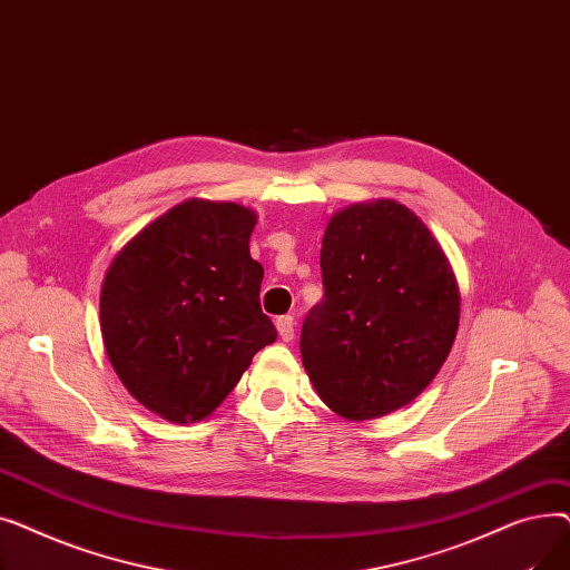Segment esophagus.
<instances>
[{
	"instance_id": "34e87169",
	"label": "esophagus",
	"mask_w": 570,
	"mask_h": 570,
	"mask_svg": "<svg viewBox=\"0 0 570 570\" xmlns=\"http://www.w3.org/2000/svg\"><path fill=\"white\" fill-rule=\"evenodd\" d=\"M277 331H279V337L284 342H291L293 340V316H279L277 318Z\"/></svg>"
}]
</instances>
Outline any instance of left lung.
Segmentation results:
<instances>
[{
	"label": "left lung",
	"mask_w": 570,
	"mask_h": 570,
	"mask_svg": "<svg viewBox=\"0 0 570 570\" xmlns=\"http://www.w3.org/2000/svg\"><path fill=\"white\" fill-rule=\"evenodd\" d=\"M321 275L301 333L318 397L351 421L413 402L460 325L458 279L430 228L391 198L344 207L327 222Z\"/></svg>",
	"instance_id": "left-lung-1"
}]
</instances>
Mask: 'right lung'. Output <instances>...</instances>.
I'll return each instance as SVG.
<instances>
[{
    "label": "right lung",
    "instance_id": "1",
    "mask_svg": "<svg viewBox=\"0 0 570 570\" xmlns=\"http://www.w3.org/2000/svg\"><path fill=\"white\" fill-rule=\"evenodd\" d=\"M254 209L191 198L147 224L101 284V335L127 391L170 423L213 413L277 340L261 312Z\"/></svg>",
    "mask_w": 570,
    "mask_h": 570
}]
</instances>
